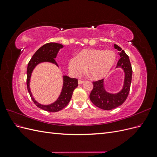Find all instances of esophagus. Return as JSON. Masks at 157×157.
Wrapping results in <instances>:
<instances>
[{"label":"esophagus","mask_w":157,"mask_h":157,"mask_svg":"<svg viewBox=\"0 0 157 157\" xmlns=\"http://www.w3.org/2000/svg\"><path fill=\"white\" fill-rule=\"evenodd\" d=\"M78 84H79V85H80V84H83V83L84 82V80H78Z\"/></svg>","instance_id":"esophagus-1"}]
</instances>
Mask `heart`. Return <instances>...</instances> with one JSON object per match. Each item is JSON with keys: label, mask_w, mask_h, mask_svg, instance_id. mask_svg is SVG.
<instances>
[{"label": "heart", "mask_w": 157, "mask_h": 157, "mask_svg": "<svg viewBox=\"0 0 157 157\" xmlns=\"http://www.w3.org/2000/svg\"><path fill=\"white\" fill-rule=\"evenodd\" d=\"M116 55L112 50L84 49L68 61V68L75 77L82 75L88 67V73L94 80L105 77L115 65Z\"/></svg>", "instance_id": "b5f03b06"}]
</instances>
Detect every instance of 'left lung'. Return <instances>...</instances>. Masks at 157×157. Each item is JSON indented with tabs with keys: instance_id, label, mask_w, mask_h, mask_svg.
I'll list each match as a JSON object with an SVG mask.
<instances>
[{
	"instance_id": "left-lung-1",
	"label": "left lung",
	"mask_w": 157,
	"mask_h": 157,
	"mask_svg": "<svg viewBox=\"0 0 157 157\" xmlns=\"http://www.w3.org/2000/svg\"><path fill=\"white\" fill-rule=\"evenodd\" d=\"M115 48L119 51L121 58L116 68H121L124 72V84L121 91L115 94L108 92L105 88L104 79L93 82L94 88L90 94V99L96 107L103 110H111L121 106L124 103L130 92L132 82V69L128 56L121 47L114 44Z\"/></svg>"
}]
</instances>
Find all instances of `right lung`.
Masks as SVG:
<instances>
[{"label": "right lung", "instance_id": "add662e5", "mask_svg": "<svg viewBox=\"0 0 157 157\" xmlns=\"http://www.w3.org/2000/svg\"><path fill=\"white\" fill-rule=\"evenodd\" d=\"M63 47V46L62 44L56 43V42H50V43L43 45L36 50L27 65V86L28 92L29 93L33 101L38 107L48 112H58L67 105L71 97H72L74 90L78 86V80L75 78H70L67 75H63V86L58 98L54 103L49 104V105H42V104L37 102L33 97L29 86L31 77L33 70L39 63L49 62L55 64L57 67H58L55 58L57 57L59 50Z\"/></svg>", "mask_w": 157, "mask_h": 157}]
</instances>
